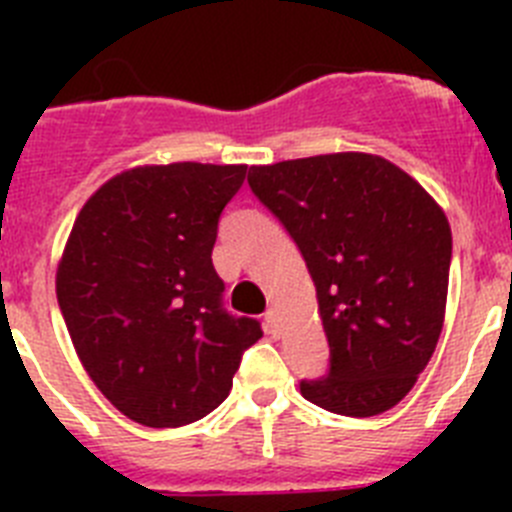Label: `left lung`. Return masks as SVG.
Wrapping results in <instances>:
<instances>
[{
  "mask_svg": "<svg viewBox=\"0 0 512 512\" xmlns=\"http://www.w3.org/2000/svg\"><path fill=\"white\" fill-rule=\"evenodd\" d=\"M243 179L241 166L192 161L135 169L76 217L58 305L97 390L135 423L179 428L205 418L264 336L253 312H228L212 266L217 223Z\"/></svg>",
  "mask_w": 512,
  "mask_h": 512,
  "instance_id": "obj_1",
  "label": "left lung"
}]
</instances>
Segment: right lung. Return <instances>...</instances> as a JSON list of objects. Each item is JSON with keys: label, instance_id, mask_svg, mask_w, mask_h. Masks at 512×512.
I'll use <instances>...</instances> for the list:
<instances>
[{"label": "right lung", "instance_id": "1", "mask_svg": "<svg viewBox=\"0 0 512 512\" xmlns=\"http://www.w3.org/2000/svg\"><path fill=\"white\" fill-rule=\"evenodd\" d=\"M251 192L295 241L315 284L328 366L312 405L348 418L395 408L431 361L446 312L451 228L405 171L333 153L266 166Z\"/></svg>", "mask_w": 512, "mask_h": 512}]
</instances>
